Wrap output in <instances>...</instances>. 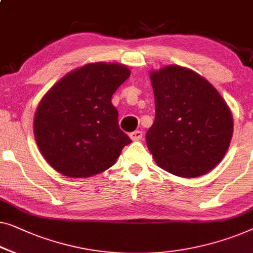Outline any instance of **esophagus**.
<instances>
[{
    "mask_svg": "<svg viewBox=\"0 0 253 253\" xmlns=\"http://www.w3.org/2000/svg\"><path fill=\"white\" fill-rule=\"evenodd\" d=\"M129 137L131 138V140L139 141V140H141V139H142V132H141V131H139V130H135V131H133V132H131L129 134Z\"/></svg>",
    "mask_w": 253,
    "mask_h": 253,
    "instance_id": "1",
    "label": "esophagus"
}]
</instances>
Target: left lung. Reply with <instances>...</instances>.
<instances>
[{
    "label": "left lung",
    "instance_id": "1",
    "mask_svg": "<svg viewBox=\"0 0 253 253\" xmlns=\"http://www.w3.org/2000/svg\"><path fill=\"white\" fill-rule=\"evenodd\" d=\"M155 121L146 142L157 166L184 178L206 174L225 156L232 113L210 82L177 65L151 72Z\"/></svg>",
    "mask_w": 253,
    "mask_h": 253
}]
</instances>
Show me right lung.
Here are the masks:
<instances>
[{"label":"right lung","mask_w":253,"mask_h":253,"mask_svg":"<svg viewBox=\"0 0 253 253\" xmlns=\"http://www.w3.org/2000/svg\"><path fill=\"white\" fill-rule=\"evenodd\" d=\"M129 76L123 65L87 64L47 91L36 109L34 135L54 170L86 178L116 162L131 139L120 129L112 96Z\"/></svg>","instance_id":"right-lung-1"}]
</instances>
